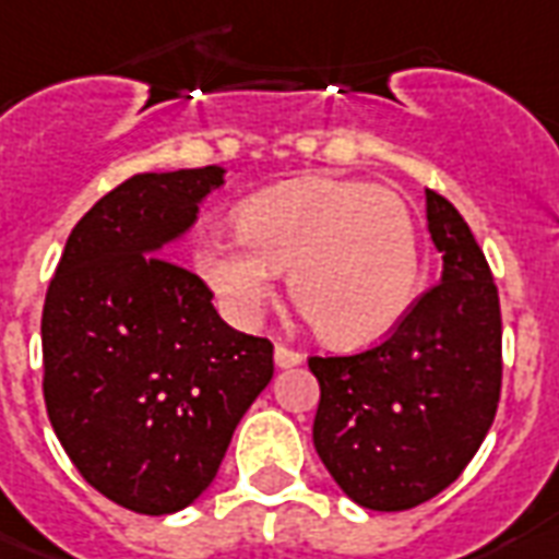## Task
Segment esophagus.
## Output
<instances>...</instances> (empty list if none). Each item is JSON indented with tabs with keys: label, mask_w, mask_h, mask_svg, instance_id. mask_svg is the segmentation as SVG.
<instances>
[{
	"label": "esophagus",
	"mask_w": 559,
	"mask_h": 559,
	"mask_svg": "<svg viewBox=\"0 0 559 559\" xmlns=\"http://www.w3.org/2000/svg\"><path fill=\"white\" fill-rule=\"evenodd\" d=\"M274 361H276V365H280V367L302 365V353H300V349L285 347V344H276V349H274Z\"/></svg>",
	"instance_id": "esophagus-1"
}]
</instances>
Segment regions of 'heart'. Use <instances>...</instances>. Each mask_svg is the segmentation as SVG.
I'll return each instance as SVG.
<instances>
[{
	"mask_svg": "<svg viewBox=\"0 0 559 559\" xmlns=\"http://www.w3.org/2000/svg\"><path fill=\"white\" fill-rule=\"evenodd\" d=\"M236 230L239 239L210 236L194 250V265L236 320L257 318L280 271H292L294 306L332 344L382 338L414 300L417 230L391 189L300 177L248 198Z\"/></svg>",
	"mask_w": 559,
	"mask_h": 559,
	"instance_id": "b5f03b06",
	"label": "heart"
}]
</instances>
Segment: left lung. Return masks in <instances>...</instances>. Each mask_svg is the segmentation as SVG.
<instances>
[{
	"instance_id": "1",
	"label": "left lung",
	"mask_w": 559,
	"mask_h": 559,
	"mask_svg": "<svg viewBox=\"0 0 559 559\" xmlns=\"http://www.w3.org/2000/svg\"><path fill=\"white\" fill-rule=\"evenodd\" d=\"M443 276L382 344L356 356H311L320 402L314 449L349 499L411 510L473 461L501 396L499 288L464 215L426 189Z\"/></svg>"
}]
</instances>
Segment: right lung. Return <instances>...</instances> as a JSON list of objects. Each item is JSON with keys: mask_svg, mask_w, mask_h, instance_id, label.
<instances>
[{"mask_svg": "<svg viewBox=\"0 0 559 559\" xmlns=\"http://www.w3.org/2000/svg\"><path fill=\"white\" fill-rule=\"evenodd\" d=\"M224 168L133 175L75 230L43 302V400L69 461L116 504L166 516L218 473L274 376V344L227 326L166 259Z\"/></svg>", "mask_w": 559, "mask_h": 559, "instance_id": "obj_1", "label": "right lung"}]
</instances>
